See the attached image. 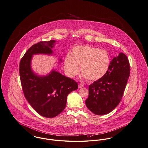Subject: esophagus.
I'll list each match as a JSON object with an SVG mask.
<instances>
[{"label":"esophagus","mask_w":148,"mask_h":148,"mask_svg":"<svg viewBox=\"0 0 148 148\" xmlns=\"http://www.w3.org/2000/svg\"><path fill=\"white\" fill-rule=\"evenodd\" d=\"M79 88H81L82 87H83V85L82 84H79L78 86Z\"/></svg>","instance_id":"1"}]
</instances>
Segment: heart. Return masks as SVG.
<instances>
[{"instance_id":"1","label":"heart","mask_w":148,"mask_h":148,"mask_svg":"<svg viewBox=\"0 0 148 148\" xmlns=\"http://www.w3.org/2000/svg\"><path fill=\"white\" fill-rule=\"evenodd\" d=\"M110 57L105 50L89 45L77 46L73 48L65 58L64 68L69 77H74L80 71L82 77L90 82L96 81L104 76L108 69Z\"/></svg>"}]
</instances>
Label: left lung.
I'll return each mask as SVG.
<instances>
[{"instance_id":"left-lung-1","label":"left lung","mask_w":148,"mask_h":148,"mask_svg":"<svg viewBox=\"0 0 148 148\" xmlns=\"http://www.w3.org/2000/svg\"><path fill=\"white\" fill-rule=\"evenodd\" d=\"M127 57L120 53L110 62L103 77L89 86V96L86 101L88 108L97 115L111 112L119 104L130 76Z\"/></svg>"}]
</instances>
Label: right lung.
<instances>
[{
    "mask_svg": "<svg viewBox=\"0 0 148 148\" xmlns=\"http://www.w3.org/2000/svg\"><path fill=\"white\" fill-rule=\"evenodd\" d=\"M55 40L41 41L32 46L19 63V75L24 96L35 111L45 117L52 118L65 109L67 96L78 88L73 79L52 70L49 75L37 76L31 68L33 55L52 54ZM60 61H61L60 59Z\"/></svg>",
    "mask_w": 148,
    "mask_h": 148,
    "instance_id": "add662e5",
    "label": "right lung"
}]
</instances>
